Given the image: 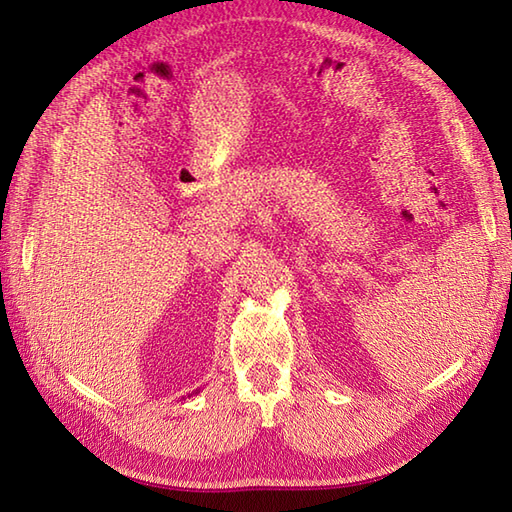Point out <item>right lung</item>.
<instances>
[{"instance_id":"1","label":"right lung","mask_w":512,"mask_h":512,"mask_svg":"<svg viewBox=\"0 0 512 512\" xmlns=\"http://www.w3.org/2000/svg\"><path fill=\"white\" fill-rule=\"evenodd\" d=\"M195 394H198V391H195Z\"/></svg>"}]
</instances>
